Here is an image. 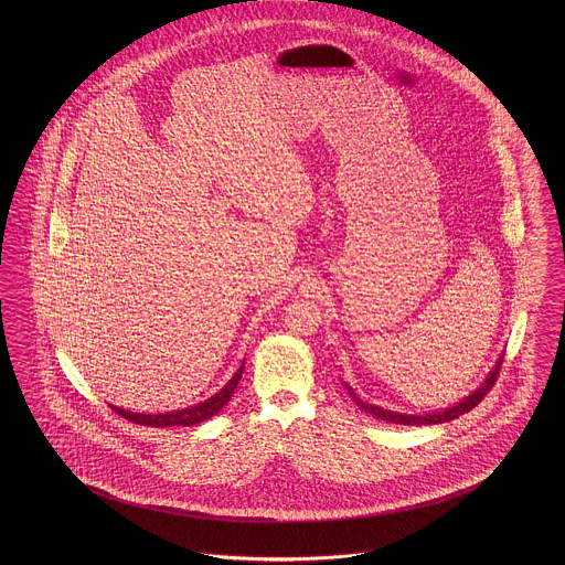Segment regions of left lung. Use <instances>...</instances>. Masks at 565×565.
Returning <instances> with one entry per match:
<instances>
[{
	"label": "left lung",
	"instance_id": "1",
	"mask_svg": "<svg viewBox=\"0 0 565 565\" xmlns=\"http://www.w3.org/2000/svg\"><path fill=\"white\" fill-rule=\"evenodd\" d=\"M501 362H503V356H499L495 366L491 369V373L487 375V379L480 383L472 394L466 395L462 402H458V404H454L449 408H441V411L437 412H423V414H404V412L385 411V408L375 406V404H366V402L360 399L356 392L350 385H345V383L343 385H345L348 394L352 395V399L359 404V408L373 414L379 420H387V423H394V425H441V423H449V420L458 418L463 412H470L475 406H479L480 399L487 395V392H491L497 375H499Z\"/></svg>",
	"mask_w": 565,
	"mask_h": 565
}]
</instances>
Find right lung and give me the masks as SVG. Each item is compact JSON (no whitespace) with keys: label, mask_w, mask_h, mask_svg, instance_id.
Masks as SVG:
<instances>
[{"label":"right lung","mask_w":565,"mask_h":565,"mask_svg":"<svg viewBox=\"0 0 565 565\" xmlns=\"http://www.w3.org/2000/svg\"><path fill=\"white\" fill-rule=\"evenodd\" d=\"M242 371H244V362L239 364L238 371L232 375V379L223 385L222 390L215 395H211L205 402L190 406L184 411L161 412V414H142V412H130L111 406L114 411L118 412L124 418L142 425V427H192L199 423H205L211 416H215L217 412L222 411L223 406L230 402V397L234 394V390L238 387V381L242 379Z\"/></svg>","instance_id":"1"}]
</instances>
